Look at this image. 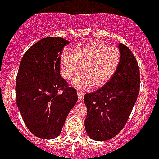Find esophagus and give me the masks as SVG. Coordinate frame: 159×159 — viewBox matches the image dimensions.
<instances>
[{
	"label": "esophagus",
	"instance_id": "34e87169",
	"mask_svg": "<svg viewBox=\"0 0 159 159\" xmlns=\"http://www.w3.org/2000/svg\"><path fill=\"white\" fill-rule=\"evenodd\" d=\"M77 93H78V101H82L83 99H84V93L81 91H80V90H78Z\"/></svg>",
	"mask_w": 159,
	"mask_h": 159
}]
</instances>
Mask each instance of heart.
Here are the masks:
<instances>
[{
    "mask_svg": "<svg viewBox=\"0 0 159 159\" xmlns=\"http://www.w3.org/2000/svg\"><path fill=\"white\" fill-rule=\"evenodd\" d=\"M74 52L63 51L59 56L61 75L70 79L82 66L83 72L73 80L78 89H89L106 84L115 75L119 66L121 53L116 47L100 41H87L78 44Z\"/></svg>",
    "mask_w": 159,
    "mask_h": 159,
    "instance_id": "1",
    "label": "heart"
}]
</instances>
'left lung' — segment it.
Masks as SVG:
<instances>
[{
  "label": "left lung",
  "mask_w": 159,
  "mask_h": 159,
  "mask_svg": "<svg viewBox=\"0 0 159 159\" xmlns=\"http://www.w3.org/2000/svg\"><path fill=\"white\" fill-rule=\"evenodd\" d=\"M118 48L121 60L115 75L102 88L84 96V127L96 141L110 140L124 128L140 91V70L134 55L121 43Z\"/></svg>",
  "instance_id": "left-lung-1"
}]
</instances>
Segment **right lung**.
I'll list each match as a JSON object with an SVG mask.
<instances>
[{"instance_id":"obj_1","label":"right lung","mask_w":159,"mask_h":159,"mask_svg":"<svg viewBox=\"0 0 159 159\" xmlns=\"http://www.w3.org/2000/svg\"><path fill=\"white\" fill-rule=\"evenodd\" d=\"M69 41L48 37L23 56L16 83V103L30 132L51 140L61 133L68 114L78 101L76 89L60 75L59 56Z\"/></svg>"}]
</instances>
